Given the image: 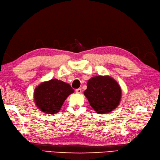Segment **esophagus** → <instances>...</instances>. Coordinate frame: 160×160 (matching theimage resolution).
Listing matches in <instances>:
<instances>
[{
	"label": "esophagus",
	"instance_id": "34e87169",
	"mask_svg": "<svg viewBox=\"0 0 160 160\" xmlns=\"http://www.w3.org/2000/svg\"><path fill=\"white\" fill-rule=\"evenodd\" d=\"M76 93H78V94H80L81 92H82V89H81V88L76 89Z\"/></svg>",
	"mask_w": 160,
	"mask_h": 160
}]
</instances>
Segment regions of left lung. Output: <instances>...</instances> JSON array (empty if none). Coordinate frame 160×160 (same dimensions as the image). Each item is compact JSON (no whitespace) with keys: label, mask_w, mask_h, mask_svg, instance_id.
<instances>
[{"label":"left lung","mask_w":160,"mask_h":160,"mask_svg":"<svg viewBox=\"0 0 160 160\" xmlns=\"http://www.w3.org/2000/svg\"><path fill=\"white\" fill-rule=\"evenodd\" d=\"M92 108L98 114H106L118 106L122 98L121 87L110 76H96L88 81L84 92Z\"/></svg>","instance_id":"8db88e82"}]
</instances>
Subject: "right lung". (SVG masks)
Listing matches in <instances>:
<instances>
[{"mask_svg": "<svg viewBox=\"0 0 160 160\" xmlns=\"http://www.w3.org/2000/svg\"><path fill=\"white\" fill-rule=\"evenodd\" d=\"M74 92L70 84L56 78L51 79L36 87L34 101L44 114H56L60 112L68 96Z\"/></svg>", "mask_w": 160, "mask_h": 160, "instance_id": "right-lung-1", "label": "right lung"}]
</instances>
